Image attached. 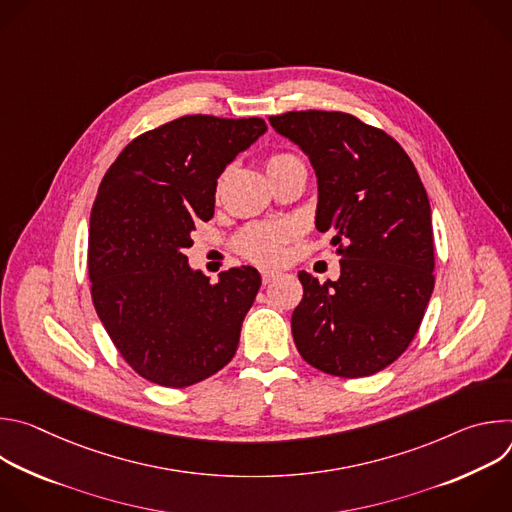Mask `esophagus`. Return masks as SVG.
<instances>
[{"label": "esophagus", "mask_w": 512, "mask_h": 512, "mask_svg": "<svg viewBox=\"0 0 512 512\" xmlns=\"http://www.w3.org/2000/svg\"><path fill=\"white\" fill-rule=\"evenodd\" d=\"M277 275H279V271H269V269H263V271H261V279H263V283L273 281Z\"/></svg>", "instance_id": "1"}]
</instances>
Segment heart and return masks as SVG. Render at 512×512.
Wrapping results in <instances>:
<instances>
[{"instance_id":"1","label":"heart","mask_w":512,"mask_h":512,"mask_svg":"<svg viewBox=\"0 0 512 512\" xmlns=\"http://www.w3.org/2000/svg\"><path fill=\"white\" fill-rule=\"evenodd\" d=\"M302 164L296 156L291 154H275L267 160V176L291 166ZM291 239V229L287 225H251L243 229L235 237V249L249 261L259 265H275L285 255V245Z\"/></svg>"}]
</instances>
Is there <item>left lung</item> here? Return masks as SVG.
<instances>
[{
	"label": "left lung",
	"instance_id": "8db88e82",
	"mask_svg": "<svg viewBox=\"0 0 512 512\" xmlns=\"http://www.w3.org/2000/svg\"><path fill=\"white\" fill-rule=\"evenodd\" d=\"M269 123L310 158L316 229L332 233L340 255L336 281L300 271L294 342L322 373L375 375L407 350L433 291L427 192L401 145L354 115L289 111Z\"/></svg>",
	"mask_w": 512,
	"mask_h": 512
}]
</instances>
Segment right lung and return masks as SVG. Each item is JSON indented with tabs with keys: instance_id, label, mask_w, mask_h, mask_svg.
<instances>
[{
	"instance_id": "obj_1",
	"label": "right lung",
	"mask_w": 512,
	"mask_h": 512,
	"mask_svg": "<svg viewBox=\"0 0 512 512\" xmlns=\"http://www.w3.org/2000/svg\"><path fill=\"white\" fill-rule=\"evenodd\" d=\"M259 117L184 115L135 137L107 170L89 229L95 310L129 367L182 389L221 371L237 352L261 275L243 265L210 283L184 249L214 214L216 180L255 143Z\"/></svg>"
}]
</instances>
